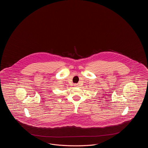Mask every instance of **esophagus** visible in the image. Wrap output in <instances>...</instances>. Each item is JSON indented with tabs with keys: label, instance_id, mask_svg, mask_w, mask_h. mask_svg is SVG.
Masks as SVG:
<instances>
[{
	"label": "esophagus",
	"instance_id": "1",
	"mask_svg": "<svg viewBox=\"0 0 148 148\" xmlns=\"http://www.w3.org/2000/svg\"><path fill=\"white\" fill-rule=\"evenodd\" d=\"M74 86L75 87H77V86H79V85L77 84H74Z\"/></svg>",
	"mask_w": 148,
	"mask_h": 148
}]
</instances>
